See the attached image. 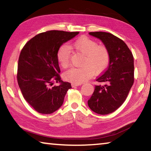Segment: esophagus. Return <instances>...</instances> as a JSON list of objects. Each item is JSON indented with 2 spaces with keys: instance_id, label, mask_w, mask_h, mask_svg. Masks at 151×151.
<instances>
[{
  "instance_id": "esophagus-1",
  "label": "esophagus",
  "mask_w": 151,
  "mask_h": 151,
  "mask_svg": "<svg viewBox=\"0 0 151 151\" xmlns=\"http://www.w3.org/2000/svg\"><path fill=\"white\" fill-rule=\"evenodd\" d=\"M72 85L73 87H75V86L81 85V83H72V85Z\"/></svg>"
}]
</instances>
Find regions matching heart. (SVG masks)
Returning <instances> with one entry per match:
<instances>
[{"instance_id":"b5f03b06","label":"heart","mask_w":151,"mask_h":151,"mask_svg":"<svg viewBox=\"0 0 151 151\" xmlns=\"http://www.w3.org/2000/svg\"><path fill=\"white\" fill-rule=\"evenodd\" d=\"M71 47L83 55L81 67H73L64 73L66 80L75 83H82L90 78L93 74L103 73L111 62V52L109 48L103 44H98L95 40L87 37H82L71 43ZM57 60L63 68L70 65L71 52L66 45L60 46L57 51Z\"/></svg>"}]
</instances>
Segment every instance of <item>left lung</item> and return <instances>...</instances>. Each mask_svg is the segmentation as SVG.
<instances>
[{
	"mask_svg": "<svg viewBox=\"0 0 151 151\" xmlns=\"http://www.w3.org/2000/svg\"><path fill=\"white\" fill-rule=\"evenodd\" d=\"M101 39L111 52V62L96 81L104 85H96L88 101L92 111L99 114H108L121 106L134 83V58L123 40L111 33L91 32Z\"/></svg>",
	"mask_w": 151,
	"mask_h": 151,
	"instance_id": "obj_1",
	"label": "left lung"
}]
</instances>
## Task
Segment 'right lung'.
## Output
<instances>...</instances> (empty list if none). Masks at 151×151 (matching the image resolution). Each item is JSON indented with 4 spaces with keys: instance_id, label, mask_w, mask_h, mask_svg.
I'll list each match as a JSON object with an SVG mask.
<instances>
[{
    "instance_id": "add662e5",
    "label": "right lung",
    "mask_w": 151,
    "mask_h": 151,
    "mask_svg": "<svg viewBox=\"0 0 151 151\" xmlns=\"http://www.w3.org/2000/svg\"><path fill=\"white\" fill-rule=\"evenodd\" d=\"M78 32L48 30L29 40L19 58L18 84L25 100L36 111L50 114L62 106L68 89V82L61 80L57 51L64 42ZM54 82L59 83L52 86Z\"/></svg>"
}]
</instances>
